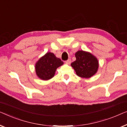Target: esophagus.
I'll return each mask as SVG.
<instances>
[{"instance_id": "34e87169", "label": "esophagus", "mask_w": 127, "mask_h": 127, "mask_svg": "<svg viewBox=\"0 0 127 127\" xmlns=\"http://www.w3.org/2000/svg\"><path fill=\"white\" fill-rule=\"evenodd\" d=\"M71 62V59H68L67 60H66V61H65V63H67V64H70Z\"/></svg>"}]
</instances>
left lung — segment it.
Segmentation results:
<instances>
[{
	"instance_id": "8db88e82",
	"label": "left lung",
	"mask_w": 127,
	"mask_h": 127,
	"mask_svg": "<svg viewBox=\"0 0 127 127\" xmlns=\"http://www.w3.org/2000/svg\"><path fill=\"white\" fill-rule=\"evenodd\" d=\"M76 60L71 64L78 76L82 78L92 77L98 68L97 59L89 52L79 51L75 53Z\"/></svg>"
}]
</instances>
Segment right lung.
I'll return each mask as SVG.
<instances>
[{
    "label": "right lung",
    "instance_id": "1",
    "mask_svg": "<svg viewBox=\"0 0 127 127\" xmlns=\"http://www.w3.org/2000/svg\"><path fill=\"white\" fill-rule=\"evenodd\" d=\"M63 64V62L53 53L48 52L35 64V72L40 79H50L54 76L56 69Z\"/></svg>",
    "mask_w": 127,
    "mask_h": 127
}]
</instances>
